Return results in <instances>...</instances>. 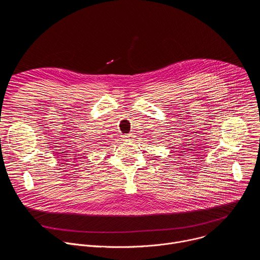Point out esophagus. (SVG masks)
Masks as SVG:
<instances>
[{
    "label": "esophagus",
    "mask_w": 260,
    "mask_h": 260,
    "mask_svg": "<svg viewBox=\"0 0 260 260\" xmlns=\"http://www.w3.org/2000/svg\"><path fill=\"white\" fill-rule=\"evenodd\" d=\"M122 139H123V141H131V140H133V135H132V134L124 135V136L122 137Z\"/></svg>",
    "instance_id": "esophagus-1"
}]
</instances>
